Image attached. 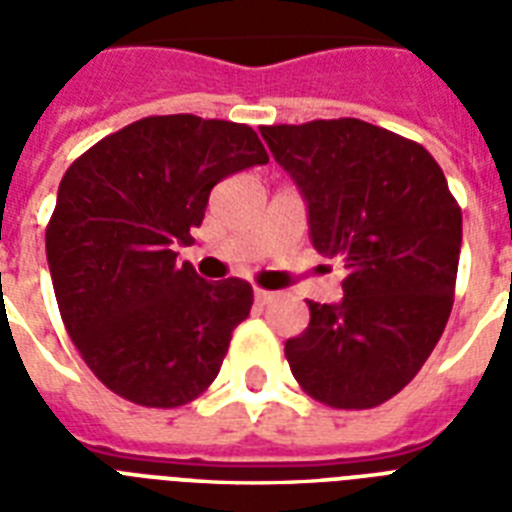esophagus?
Returning <instances> with one entry per match:
<instances>
[{"label": "esophagus", "instance_id": "obj_1", "mask_svg": "<svg viewBox=\"0 0 512 512\" xmlns=\"http://www.w3.org/2000/svg\"><path fill=\"white\" fill-rule=\"evenodd\" d=\"M276 297V292H268V289H255V303L268 305Z\"/></svg>", "mask_w": 512, "mask_h": 512}]
</instances>
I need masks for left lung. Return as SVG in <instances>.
Listing matches in <instances>:
<instances>
[{
    "instance_id": "left-lung-1",
    "label": "left lung",
    "mask_w": 512,
    "mask_h": 512,
    "mask_svg": "<svg viewBox=\"0 0 512 512\" xmlns=\"http://www.w3.org/2000/svg\"><path fill=\"white\" fill-rule=\"evenodd\" d=\"M295 180L313 247L342 257L335 305L284 345L300 388L335 409H372L414 380L444 335L460 263L462 209L414 140L361 119L260 127Z\"/></svg>"
}]
</instances>
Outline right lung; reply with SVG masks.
Segmentation results:
<instances>
[{"instance_id":"add662e5","label":"right lung","mask_w":512,"mask_h":512,"mask_svg":"<svg viewBox=\"0 0 512 512\" xmlns=\"http://www.w3.org/2000/svg\"><path fill=\"white\" fill-rule=\"evenodd\" d=\"M268 162L247 124L193 114L146 116L66 170L47 225L60 316L108 390L172 409L212 385L252 287L204 281L177 247L193 244L209 191Z\"/></svg>"}]
</instances>
